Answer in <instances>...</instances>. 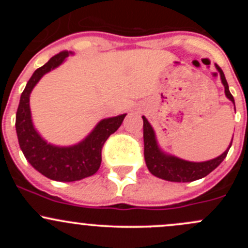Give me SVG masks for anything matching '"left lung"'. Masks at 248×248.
I'll list each match as a JSON object with an SVG mask.
<instances>
[{
  "mask_svg": "<svg viewBox=\"0 0 248 248\" xmlns=\"http://www.w3.org/2000/svg\"><path fill=\"white\" fill-rule=\"evenodd\" d=\"M216 68L218 69L219 74H221L226 96L231 99L235 106L234 97H232L231 91H229L228 82H227L223 71H222L218 64H216ZM142 121H144V126H142L144 127V157L147 169H149L152 175L159 177V179L167 180V181L189 182L206 176L207 174H210L214 169H216L221 164V162L227 157V154H228L229 149L232 146V139L228 149L221 156L217 157V158H214L207 162H202V163L187 162L184 161V159L163 154L159 150V147L157 146L155 132L152 129L151 124L147 122V120L144 116H142Z\"/></svg>",
  "mask_w": 248,
  "mask_h": 248,
  "instance_id": "obj_1",
  "label": "left lung"
}]
</instances>
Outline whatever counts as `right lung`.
Returning <instances> with one entry per match:
<instances>
[{
	"instance_id": "obj_1",
	"label": "right lung",
	"mask_w": 248,
	"mask_h": 248,
	"mask_svg": "<svg viewBox=\"0 0 248 248\" xmlns=\"http://www.w3.org/2000/svg\"><path fill=\"white\" fill-rule=\"evenodd\" d=\"M69 55L67 50L52 56L44 66L34 71L20 97L16 110V128L20 149L32 167L55 181L71 182L85 179L101 167L104 142L121 126L126 114L104 119L92 133L78 145L57 147L46 144L33 128L30 111V93L44 74L56 68Z\"/></svg>"
}]
</instances>
